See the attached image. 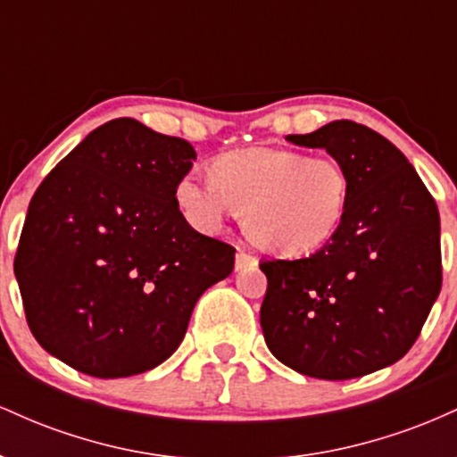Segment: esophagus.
Here are the masks:
<instances>
[{
  "mask_svg": "<svg viewBox=\"0 0 457 457\" xmlns=\"http://www.w3.org/2000/svg\"><path fill=\"white\" fill-rule=\"evenodd\" d=\"M255 264H258V258H255L253 253H249V251L245 249H238V253H236V270L251 269V266Z\"/></svg>",
  "mask_w": 457,
  "mask_h": 457,
  "instance_id": "obj_1",
  "label": "esophagus"
}]
</instances>
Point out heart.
Here are the masks:
<instances>
[{
    "label": "heart",
    "mask_w": 457,
    "mask_h": 457,
    "mask_svg": "<svg viewBox=\"0 0 457 457\" xmlns=\"http://www.w3.org/2000/svg\"><path fill=\"white\" fill-rule=\"evenodd\" d=\"M208 174L178 180L176 202L188 223L211 232L238 211L253 243L287 255L327 245L353 195L348 167L330 154L243 148L219 154Z\"/></svg>",
    "instance_id": "obj_1"
}]
</instances>
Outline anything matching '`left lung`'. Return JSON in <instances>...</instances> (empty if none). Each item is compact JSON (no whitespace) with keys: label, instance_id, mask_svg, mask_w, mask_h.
Wrapping results in <instances>:
<instances>
[{"label":"left lung","instance_id":"1","mask_svg":"<svg viewBox=\"0 0 457 457\" xmlns=\"http://www.w3.org/2000/svg\"><path fill=\"white\" fill-rule=\"evenodd\" d=\"M353 178L348 214L322 249L266 260L260 324L283 365L348 380L400 361L417 342L443 283L440 219L414 167L389 139L350 120L309 135Z\"/></svg>","mask_w":457,"mask_h":457}]
</instances>
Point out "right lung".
<instances>
[{
    "label": "right lung",
    "mask_w": 457,
    "mask_h": 457,
    "mask_svg": "<svg viewBox=\"0 0 457 457\" xmlns=\"http://www.w3.org/2000/svg\"><path fill=\"white\" fill-rule=\"evenodd\" d=\"M193 161L188 141L118 118L40 182L14 275L46 353L96 378L141 374L174 354L197 298L232 272L236 253L178 208Z\"/></svg>",
    "instance_id": "1"
}]
</instances>
